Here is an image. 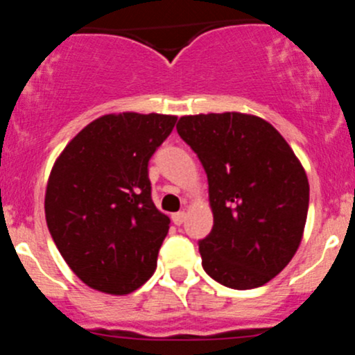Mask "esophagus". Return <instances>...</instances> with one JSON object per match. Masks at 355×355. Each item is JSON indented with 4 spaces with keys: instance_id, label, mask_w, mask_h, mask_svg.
I'll return each instance as SVG.
<instances>
[{
    "instance_id": "esophagus-1",
    "label": "esophagus",
    "mask_w": 355,
    "mask_h": 355,
    "mask_svg": "<svg viewBox=\"0 0 355 355\" xmlns=\"http://www.w3.org/2000/svg\"><path fill=\"white\" fill-rule=\"evenodd\" d=\"M184 220H187V213L184 211H178L172 215V222H174L175 225H181Z\"/></svg>"
}]
</instances>
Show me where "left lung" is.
<instances>
[{"mask_svg":"<svg viewBox=\"0 0 355 355\" xmlns=\"http://www.w3.org/2000/svg\"><path fill=\"white\" fill-rule=\"evenodd\" d=\"M178 133L208 175L213 229L199 240L202 268L233 290L263 286L302 240L309 183L277 130L254 115H187Z\"/></svg>","mask_w":355,"mask_h":355,"instance_id":"left-lung-1","label":"left lung"}]
</instances>
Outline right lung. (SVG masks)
I'll return each mask as SVG.
<instances>
[{"mask_svg": "<svg viewBox=\"0 0 355 355\" xmlns=\"http://www.w3.org/2000/svg\"><path fill=\"white\" fill-rule=\"evenodd\" d=\"M178 117L103 115L65 146L46 188V222L71 270L94 290L126 295L156 270L171 218L150 197L149 159Z\"/></svg>", "mask_w": 355, "mask_h": 355, "instance_id": "obj_1", "label": "right lung"}]
</instances>
